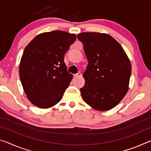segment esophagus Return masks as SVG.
Returning <instances> with one entry per match:
<instances>
[{
	"instance_id": "esophagus-1",
	"label": "esophagus",
	"mask_w": 151,
	"mask_h": 151,
	"mask_svg": "<svg viewBox=\"0 0 151 151\" xmlns=\"http://www.w3.org/2000/svg\"><path fill=\"white\" fill-rule=\"evenodd\" d=\"M82 76H83V74H82L81 73H78L77 74H76V75H75V77H76V78L82 77Z\"/></svg>"
}]
</instances>
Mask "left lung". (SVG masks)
<instances>
[{
	"instance_id": "obj_1",
	"label": "left lung",
	"mask_w": 151,
	"mask_h": 151,
	"mask_svg": "<svg viewBox=\"0 0 151 151\" xmlns=\"http://www.w3.org/2000/svg\"><path fill=\"white\" fill-rule=\"evenodd\" d=\"M77 38L83 42L88 63L83 73L85 84L80 89L82 98L98 111L114 108L129 89L131 65L126 52L105 33L82 32Z\"/></svg>"
}]
</instances>
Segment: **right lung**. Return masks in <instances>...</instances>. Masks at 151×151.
I'll use <instances>...</instances> for the list:
<instances>
[{
	"mask_svg": "<svg viewBox=\"0 0 151 151\" xmlns=\"http://www.w3.org/2000/svg\"><path fill=\"white\" fill-rule=\"evenodd\" d=\"M75 40V34L54 30L37 35L24 48L20 79L28 99L36 106L48 109L62 99L73 77L64 57Z\"/></svg>",
	"mask_w": 151,
	"mask_h": 151,
	"instance_id": "add662e5",
	"label": "right lung"
}]
</instances>
